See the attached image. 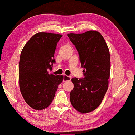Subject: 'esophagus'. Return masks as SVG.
I'll use <instances>...</instances> for the list:
<instances>
[{"label":"esophagus","instance_id":"obj_1","mask_svg":"<svg viewBox=\"0 0 135 135\" xmlns=\"http://www.w3.org/2000/svg\"><path fill=\"white\" fill-rule=\"evenodd\" d=\"M71 78L69 76L64 75L63 76V82H66V81H70L71 80Z\"/></svg>","mask_w":135,"mask_h":135}]
</instances>
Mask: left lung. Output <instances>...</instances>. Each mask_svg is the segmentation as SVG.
Returning <instances> with one entry per match:
<instances>
[{"label": "left lung", "mask_w": 135, "mask_h": 135, "mask_svg": "<svg viewBox=\"0 0 135 135\" xmlns=\"http://www.w3.org/2000/svg\"><path fill=\"white\" fill-rule=\"evenodd\" d=\"M68 36L77 49L84 77L73 78L74 88L70 102L82 113L93 111L100 105L108 88L110 57L107 44L100 33L89 30Z\"/></svg>", "instance_id": "left-lung-1"}]
</instances>
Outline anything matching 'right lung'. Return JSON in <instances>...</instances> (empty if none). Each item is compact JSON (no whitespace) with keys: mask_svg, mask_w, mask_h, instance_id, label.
I'll list each match as a JSON object with an SVG mask.
<instances>
[{"mask_svg":"<svg viewBox=\"0 0 135 135\" xmlns=\"http://www.w3.org/2000/svg\"><path fill=\"white\" fill-rule=\"evenodd\" d=\"M62 35L40 32L33 35L23 48L19 65L20 92L35 110L47 108L54 99L63 76L48 73L56 61L54 55Z\"/></svg>","mask_w":135,"mask_h":135,"instance_id":"1","label":"right lung"}]
</instances>
